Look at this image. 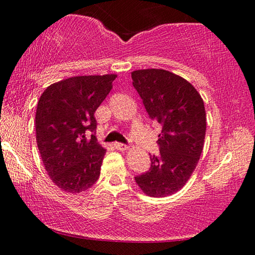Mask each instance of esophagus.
Segmentation results:
<instances>
[{
  "instance_id": "34e87169",
  "label": "esophagus",
  "mask_w": 255,
  "mask_h": 255,
  "mask_svg": "<svg viewBox=\"0 0 255 255\" xmlns=\"http://www.w3.org/2000/svg\"><path fill=\"white\" fill-rule=\"evenodd\" d=\"M114 147L116 149H120V151H127V149H128V146L122 144V142H114Z\"/></svg>"
}]
</instances>
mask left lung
Instances as JSON below:
<instances>
[{
    "instance_id": "8db88e82",
    "label": "left lung",
    "mask_w": 255,
    "mask_h": 255,
    "mask_svg": "<svg viewBox=\"0 0 255 255\" xmlns=\"http://www.w3.org/2000/svg\"><path fill=\"white\" fill-rule=\"evenodd\" d=\"M131 78L149 118L161 124L160 154L149 156L151 168L135 182L147 196H168L187 183L203 151L204 102L191 83L165 69H139Z\"/></svg>"
}]
</instances>
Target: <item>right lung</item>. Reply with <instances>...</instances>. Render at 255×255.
I'll return each instance as SVG.
<instances>
[{"mask_svg": "<svg viewBox=\"0 0 255 255\" xmlns=\"http://www.w3.org/2000/svg\"><path fill=\"white\" fill-rule=\"evenodd\" d=\"M115 74L73 76L48 86L38 101L36 139L45 169L67 193L85 191L99 180L106 149L88 130L94 114L113 89Z\"/></svg>", "mask_w": 255, "mask_h": 255, "instance_id": "right-lung-1", "label": "right lung"}]
</instances>
